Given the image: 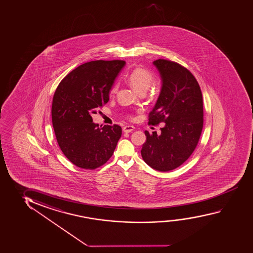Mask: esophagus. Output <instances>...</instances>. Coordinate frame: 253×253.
<instances>
[{
	"instance_id": "obj_1",
	"label": "esophagus",
	"mask_w": 253,
	"mask_h": 253,
	"mask_svg": "<svg viewBox=\"0 0 253 253\" xmlns=\"http://www.w3.org/2000/svg\"><path fill=\"white\" fill-rule=\"evenodd\" d=\"M134 126H126L123 127V131L124 132H131V131L134 130Z\"/></svg>"
}]
</instances>
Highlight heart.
Instances as JSON below:
<instances>
[{"mask_svg":"<svg viewBox=\"0 0 253 253\" xmlns=\"http://www.w3.org/2000/svg\"><path fill=\"white\" fill-rule=\"evenodd\" d=\"M127 80L135 90L139 94H145L146 90L152 86L154 82V75L152 71L144 67H136L128 74ZM118 84L113 85L110 93L115 94L118 90Z\"/></svg>","mask_w":253,"mask_h":253,"instance_id":"1","label":"heart"}]
</instances>
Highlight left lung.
<instances>
[{
    "label": "left lung",
    "instance_id": "8db88e82",
    "mask_svg": "<svg viewBox=\"0 0 253 253\" xmlns=\"http://www.w3.org/2000/svg\"><path fill=\"white\" fill-rule=\"evenodd\" d=\"M162 78V89L149 114V124L161 133L145 131L142 158L159 171H170L185 162L195 151L203 127V101L198 82L181 64L167 59L153 62Z\"/></svg>",
    "mask_w": 253,
    "mask_h": 253
}]
</instances>
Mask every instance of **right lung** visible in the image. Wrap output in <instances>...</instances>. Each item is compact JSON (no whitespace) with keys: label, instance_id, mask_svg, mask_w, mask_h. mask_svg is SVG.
Instances as JSON below:
<instances>
[{"label":"right lung","instance_id":"obj_1","mask_svg":"<svg viewBox=\"0 0 253 253\" xmlns=\"http://www.w3.org/2000/svg\"><path fill=\"white\" fill-rule=\"evenodd\" d=\"M123 60H95L79 65L55 91L51 119L57 144L73 165L94 169L107 163L122 137L118 125L99 127L91 115L109 100Z\"/></svg>","mask_w":253,"mask_h":253}]
</instances>
